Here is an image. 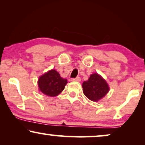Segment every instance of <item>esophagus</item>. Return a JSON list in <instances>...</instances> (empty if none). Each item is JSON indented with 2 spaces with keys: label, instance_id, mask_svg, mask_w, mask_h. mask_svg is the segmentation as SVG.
Listing matches in <instances>:
<instances>
[{
  "label": "esophagus",
  "instance_id": "obj_1",
  "mask_svg": "<svg viewBox=\"0 0 145 145\" xmlns=\"http://www.w3.org/2000/svg\"><path fill=\"white\" fill-rule=\"evenodd\" d=\"M74 81H76V82H80V81L81 80V78H80V77H76V78H73L72 79Z\"/></svg>",
  "mask_w": 145,
  "mask_h": 145
}]
</instances>
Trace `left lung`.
<instances>
[{
	"label": "left lung",
	"mask_w": 145,
	"mask_h": 145,
	"mask_svg": "<svg viewBox=\"0 0 145 145\" xmlns=\"http://www.w3.org/2000/svg\"><path fill=\"white\" fill-rule=\"evenodd\" d=\"M82 88L84 94L93 102L102 99L110 90L108 83L98 73L91 74L88 80L82 83Z\"/></svg>",
	"instance_id": "obj_1"
}]
</instances>
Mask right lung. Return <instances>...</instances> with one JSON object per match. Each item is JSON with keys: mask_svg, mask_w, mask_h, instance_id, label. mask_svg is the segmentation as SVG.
Instances as JSON below:
<instances>
[{"mask_svg": "<svg viewBox=\"0 0 145 145\" xmlns=\"http://www.w3.org/2000/svg\"><path fill=\"white\" fill-rule=\"evenodd\" d=\"M67 80L62 78L54 69L49 71L38 79L39 90L45 95L51 97L58 96L64 90Z\"/></svg>", "mask_w": 145, "mask_h": 145, "instance_id": "1", "label": "right lung"}]
</instances>
